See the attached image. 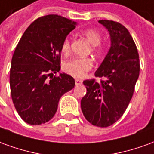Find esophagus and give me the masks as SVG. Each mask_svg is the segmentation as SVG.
<instances>
[{
    "instance_id": "obj_1",
    "label": "esophagus",
    "mask_w": 154,
    "mask_h": 154,
    "mask_svg": "<svg viewBox=\"0 0 154 154\" xmlns=\"http://www.w3.org/2000/svg\"><path fill=\"white\" fill-rule=\"evenodd\" d=\"M75 84L78 86V85H81V84H82V81L80 80V79H76L75 80Z\"/></svg>"
}]
</instances>
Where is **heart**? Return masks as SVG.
<instances>
[{
    "instance_id": "obj_1",
    "label": "heart",
    "mask_w": 154,
    "mask_h": 154,
    "mask_svg": "<svg viewBox=\"0 0 154 154\" xmlns=\"http://www.w3.org/2000/svg\"><path fill=\"white\" fill-rule=\"evenodd\" d=\"M82 35L87 38L89 44L93 46V50L97 51V47L101 42V35L96 29H88L82 31ZM61 51L63 54L70 52V41L65 38L61 45ZM92 67V61L90 58H72L65 62L63 66L64 72L73 77H84Z\"/></svg>"
}]
</instances>
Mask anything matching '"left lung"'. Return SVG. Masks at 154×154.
<instances>
[{
	"instance_id": "1",
	"label": "left lung",
	"mask_w": 154,
	"mask_h": 154,
	"mask_svg": "<svg viewBox=\"0 0 154 154\" xmlns=\"http://www.w3.org/2000/svg\"><path fill=\"white\" fill-rule=\"evenodd\" d=\"M98 22L110 35V49L95 72L96 77L106 81L100 84L95 80L84 81L87 93L81 100V108L91 124L108 127L129 106L139 78V59L135 44L125 26L107 20Z\"/></svg>"
}]
</instances>
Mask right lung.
Masks as SVG:
<instances>
[{
  "mask_svg": "<svg viewBox=\"0 0 154 154\" xmlns=\"http://www.w3.org/2000/svg\"><path fill=\"white\" fill-rule=\"evenodd\" d=\"M77 22L48 15L32 23L19 41L11 60L10 86L22 119L32 125L48 122L61 97L75 86L73 77L60 73L61 45Z\"/></svg>",
  "mask_w": 154,
  "mask_h": 154,
  "instance_id": "right-lung-1",
  "label": "right lung"
}]
</instances>
